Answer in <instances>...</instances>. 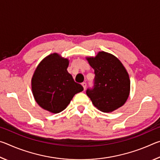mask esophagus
I'll list each match as a JSON object with an SVG mask.
<instances>
[{
	"mask_svg": "<svg viewBox=\"0 0 160 160\" xmlns=\"http://www.w3.org/2000/svg\"><path fill=\"white\" fill-rule=\"evenodd\" d=\"M82 85L83 88H84V90H85L86 87H87V84H86V82H82Z\"/></svg>",
	"mask_w": 160,
	"mask_h": 160,
	"instance_id": "obj_1",
	"label": "esophagus"
}]
</instances>
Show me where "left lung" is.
Masks as SVG:
<instances>
[{"instance_id":"obj_1","label":"left lung","mask_w":160,"mask_h":160,"mask_svg":"<svg viewBox=\"0 0 160 160\" xmlns=\"http://www.w3.org/2000/svg\"><path fill=\"white\" fill-rule=\"evenodd\" d=\"M86 59L95 74L94 88L86 92L94 106L106 113L122 107L131 90L129 75L122 63L105 51H99L95 57Z\"/></svg>"}]
</instances>
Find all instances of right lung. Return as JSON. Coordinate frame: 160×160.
I'll return each instance as SVG.
<instances>
[{
    "label": "right lung",
    "mask_w": 160,
    "mask_h": 160,
    "mask_svg": "<svg viewBox=\"0 0 160 160\" xmlns=\"http://www.w3.org/2000/svg\"><path fill=\"white\" fill-rule=\"evenodd\" d=\"M69 60L57 53L47 56L38 65L32 78L34 98L42 109L53 113L61 112L75 94L83 90L68 72Z\"/></svg>",
    "instance_id": "right-lung-1"
}]
</instances>
